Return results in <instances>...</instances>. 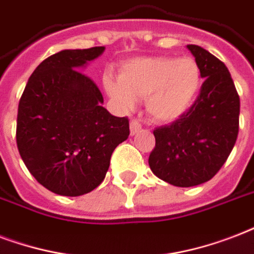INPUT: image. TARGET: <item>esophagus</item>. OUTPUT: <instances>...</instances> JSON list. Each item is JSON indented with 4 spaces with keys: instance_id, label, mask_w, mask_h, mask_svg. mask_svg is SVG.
Segmentation results:
<instances>
[{
    "instance_id": "obj_1",
    "label": "esophagus",
    "mask_w": 254,
    "mask_h": 254,
    "mask_svg": "<svg viewBox=\"0 0 254 254\" xmlns=\"http://www.w3.org/2000/svg\"><path fill=\"white\" fill-rule=\"evenodd\" d=\"M129 129H131V135H135L137 131H140L141 129L140 122L137 121V119H132V121L129 122Z\"/></svg>"
}]
</instances>
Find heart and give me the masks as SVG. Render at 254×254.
<instances>
[{
  "label": "heart",
  "instance_id": "heart-1",
  "mask_svg": "<svg viewBox=\"0 0 254 254\" xmlns=\"http://www.w3.org/2000/svg\"><path fill=\"white\" fill-rule=\"evenodd\" d=\"M201 82V67L192 57H148L126 62L119 79L106 76L105 87L125 110L132 109L135 99H145L151 117L172 122L192 106Z\"/></svg>",
  "mask_w": 254,
  "mask_h": 254
}]
</instances>
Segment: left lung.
Segmentation results:
<instances>
[{
	"instance_id": "left-lung-1",
	"label": "left lung",
	"mask_w": 254,
	"mask_h": 254,
	"mask_svg": "<svg viewBox=\"0 0 254 254\" xmlns=\"http://www.w3.org/2000/svg\"><path fill=\"white\" fill-rule=\"evenodd\" d=\"M201 67L200 94L188 111L154 129L148 164L159 179L175 187L211 180L227 162L239 135L240 96L224 62L196 45H188Z\"/></svg>"
}]
</instances>
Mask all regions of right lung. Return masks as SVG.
I'll return each instance as SVG.
<instances>
[{
  "label": "right lung",
  "instance_id": "add662e5",
  "mask_svg": "<svg viewBox=\"0 0 254 254\" xmlns=\"http://www.w3.org/2000/svg\"><path fill=\"white\" fill-rule=\"evenodd\" d=\"M105 47L62 50L31 74L19 99L17 147L25 166L45 188L80 196L103 182L114 149L129 135L128 118L102 106L94 80L79 71Z\"/></svg>",
  "mask_w": 254,
  "mask_h": 254
}]
</instances>
